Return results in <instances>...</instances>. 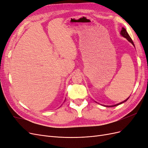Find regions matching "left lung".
<instances>
[{
	"label": "left lung",
	"mask_w": 148,
	"mask_h": 148,
	"mask_svg": "<svg viewBox=\"0 0 148 148\" xmlns=\"http://www.w3.org/2000/svg\"><path fill=\"white\" fill-rule=\"evenodd\" d=\"M120 34L122 35V36L124 37L125 38H126L129 42H130L133 44V45L134 46H135V45H134V43H133V41H132V38H130V36L129 34H128L127 30L125 29L124 28H122V30H121ZM128 98H129V97H128ZM128 99H127L126 100H125L124 101H123V102H120V103H119V104H115V105H114V106H108V107H115V106H118V105H119V104H122V103H123V102H126V101L128 99Z\"/></svg>",
	"instance_id": "obj_1"
}]
</instances>
